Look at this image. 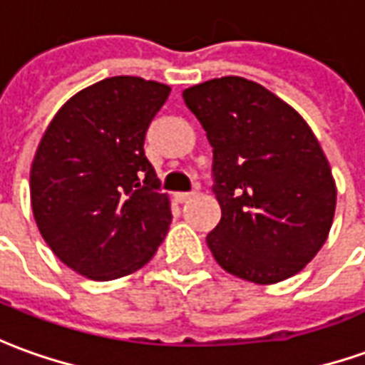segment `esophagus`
Returning a JSON list of instances; mask_svg holds the SVG:
<instances>
[{
	"label": "esophagus",
	"mask_w": 365,
	"mask_h": 365,
	"mask_svg": "<svg viewBox=\"0 0 365 365\" xmlns=\"http://www.w3.org/2000/svg\"><path fill=\"white\" fill-rule=\"evenodd\" d=\"M191 197H195V191H178L174 193V200L178 203H185V201H190Z\"/></svg>",
	"instance_id": "obj_1"
}]
</instances>
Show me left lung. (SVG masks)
I'll return each instance as SVG.
<instances>
[{
	"instance_id": "obj_1",
	"label": "left lung",
	"mask_w": 365,
	"mask_h": 365,
	"mask_svg": "<svg viewBox=\"0 0 365 365\" xmlns=\"http://www.w3.org/2000/svg\"><path fill=\"white\" fill-rule=\"evenodd\" d=\"M213 148L221 221L207 247L221 269L257 284L300 272L328 239L336 182L304 118L243 76L183 91Z\"/></svg>"
}]
</instances>
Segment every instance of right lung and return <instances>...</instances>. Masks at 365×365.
I'll return each mask as SVG.
<instances>
[{
    "instance_id": "1",
    "label": "right lung",
    "mask_w": 365,
    "mask_h": 365,
    "mask_svg": "<svg viewBox=\"0 0 365 365\" xmlns=\"http://www.w3.org/2000/svg\"><path fill=\"white\" fill-rule=\"evenodd\" d=\"M170 86L110 76L63 104L31 164V207L51 251L93 280L138 271L164 241L170 197L144 154Z\"/></svg>"
}]
</instances>
